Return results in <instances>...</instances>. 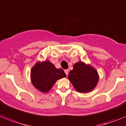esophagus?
Segmentation results:
<instances>
[{"label": "esophagus", "instance_id": "obj_1", "mask_svg": "<svg viewBox=\"0 0 126 126\" xmlns=\"http://www.w3.org/2000/svg\"><path fill=\"white\" fill-rule=\"evenodd\" d=\"M68 71H69V70H68V69H66V70H65V74H66V76H68Z\"/></svg>", "mask_w": 126, "mask_h": 126}]
</instances>
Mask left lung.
Segmentation results:
<instances>
[{"instance_id":"obj_1","label":"left lung","mask_w":126,"mask_h":126,"mask_svg":"<svg viewBox=\"0 0 126 126\" xmlns=\"http://www.w3.org/2000/svg\"><path fill=\"white\" fill-rule=\"evenodd\" d=\"M78 92L87 93L92 91L98 84V73L94 67L83 61L76 63L68 76Z\"/></svg>"}]
</instances>
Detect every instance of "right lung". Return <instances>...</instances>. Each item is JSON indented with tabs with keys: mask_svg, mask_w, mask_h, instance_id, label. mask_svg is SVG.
<instances>
[{
	"mask_svg": "<svg viewBox=\"0 0 126 126\" xmlns=\"http://www.w3.org/2000/svg\"><path fill=\"white\" fill-rule=\"evenodd\" d=\"M65 72L48 60L38 61L32 68L30 78L32 85L41 93H48L58 79L66 77Z\"/></svg>",
	"mask_w": 126,
	"mask_h": 126,
	"instance_id": "right-lung-1",
	"label": "right lung"
}]
</instances>
